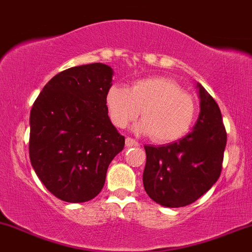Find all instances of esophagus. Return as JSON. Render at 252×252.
I'll use <instances>...</instances> for the list:
<instances>
[{"mask_svg":"<svg viewBox=\"0 0 252 252\" xmlns=\"http://www.w3.org/2000/svg\"><path fill=\"white\" fill-rule=\"evenodd\" d=\"M126 147H136V146H140V143L137 142L136 140L131 139V137H126Z\"/></svg>","mask_w":252,"mask_h":252,"instance_id":"1","label":"esophagus"}]
</instances>
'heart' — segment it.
I'll list each match as a JSON object with an SVG mask.
<instances>
[{"label": "heart", "instance_id": "1", "mask_svg": "<svg viewBox=\"0 0 252 252\" xmlns=\"http://www.w3.org/2000/svg\"><path fill=\"white\" fill-rule=\"evenodd\" d=\"M110 120L117 128H126L137 117L142 121L136 130L152 135L157 142H173L189 132L197 112L193 95L173 79L145 77L135 81L129 90L112 85L105 96Z\"/></svg>", "mask_w": 252, "mask_h": 252}]
</instances>
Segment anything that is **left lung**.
Instances as JSON below:
<instances>
[{
    "mask_svg": "<svg viewBox=\"0 0 252 252\" xmlns=\"http://www.w3.org/2000/svg\"><path fill=\"white\" fill-rule=\"evenodd\" d=\"M197 88L200 115L193 130L165 146H145L143 187L164 207L195 202L220 177L227 135L219 105L200 84Z\"/></svg>",
    "mask_w": 252,
    "mask_h": 252,
    "instance_id": "1",
    "label": "left lung"
}]
</instances>
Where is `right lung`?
Masks as SVG:
<instances>
[{
  "label": "right lung",
  "instance_id": "obj_1",
  "mask_svg": "<svg viewBox=\"0 0 252 252\" xmlns=\"http://www.w3.org/2000/svg\"><path fill=\"white\" fill-rule=\"evenodd\" d=\"M113 70L103 63L63 70L44 86L30 116V159L52 195L70 203L94 198L124 136L107 115Z\"/></svg>",
  "mask_w": 252,
  "mask_h": 252
}]
</instances>
